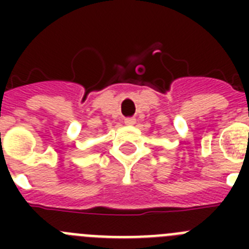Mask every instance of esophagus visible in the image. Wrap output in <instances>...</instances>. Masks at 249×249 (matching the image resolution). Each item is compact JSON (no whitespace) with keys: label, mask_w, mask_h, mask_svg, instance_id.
Wrapping results in <instances>:
<instances>
[{"label":"esophagus","mask_w":249,"mask_h":249,"mask_svg":"<svg viewBox=\"0 0 249 249\" xmlns=\"http://www.w3.org/2000/svg\"><path fill=\"white\" fill-rule=\"evenodd\" d=\"M124 123H126L127 126H133L136 123V118L135 117H127L126 120H124Z\"/></svg>","instance_id":"1"}]
</instances>
